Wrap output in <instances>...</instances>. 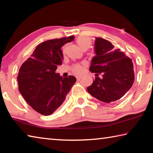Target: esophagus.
<instances>
[{
	"instance_id": "esophagus-1",
	"label": "esophagus",
	"mask_w": 153,
	"mask_h": 153,
	"mask_svg": "<svg viewBox=\"0 0 153 153\" xmlns=\"http://www.w3.org/2000/svg\"><path fill=\"white\" fill-rule=\"evenodd\" d=\"M81 78H82L81 76H76L77 80H80V79H81Z\"/></svg>"
}]
</instances>
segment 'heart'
Returning a JSON list of instances; mask_svg holds the SVG:
<instances>
[{
    "mask_svg": "<svg viewBox=\"0 0 153 153\" xmlns=\"http://www.w3.org/2000/svg\"><path fill=\"white\" fill-rule=\"evenodd\" d=\"M76 42L77 46L83 51H86L88 48H90L91 46L92 41L90 38L86 36H79L76 40ZM83 71V65L81 64H76L72 67V71L75 74L79 75L81 74Z\"/></svg>",
    "mask_w": 153,
    "mask_h": 153,
    "instance_id": "obj_1",
    "label": "heart"
}]
</instances>
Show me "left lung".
Here are the masks:
<instances>
[{"label": "left lung", "instance_id": "8db88e82", "mask_svg": "<svg viewBox=\"0 0 153 153\" xmlns=\"http://www.w3.org/2000/svg\"><path fill=\"white\" fill-rule=\"evenodd\" d=\"M96 56L92 58L90 71L95 73V80L87 88L92 97L109 103L120 99L131 88L134 82L131 59L120 49H115L109 41L96 38ZM101 73L100 79L98 74Z\"/></svg>", "mask_w": 153, "mask_h": 153}]
</instances>
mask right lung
Here are the masks:
<instances>
[{
  "label": "right lung",
  "mask_w": 153,
  "mask_h": 153,
  "mask_svg": "<svg viewBox=\"0 0 153 153\" xmlns=\"http://www.w3.org/2000/svg\"><path fill=\"white\" fill-rule=\"evenodd\" d=\"M74 36L45 41L37 46L21 66L17 76L21 94L27 104L43 115L53 114L65 100L76 82L73 76H60L55 71L62 65L61 47Z\"/></svg>",
  "instance_id": "add662e5"
}]
</instances>
